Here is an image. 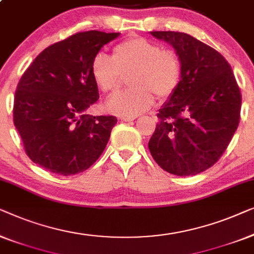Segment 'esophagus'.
Listing matches in <instances>:
<instances>
[{
  "label": "esophagus",
  "instance_id": "1",
  "mask_svg": "<svg viewBox=\"0 0 254 254\" xmlns=\"http://www.w3.org/2000/svg\"><path fill=\"white\" fill-rule=\"evenodd\" d=\"M135 117H121V121H124V122H131L133 121Z\"/></svg>",
  "mask_w": 254,
  "mask_h": 254
}]
</instances>
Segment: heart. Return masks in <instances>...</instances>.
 Instances as JSON below:
<instances>
[{"label": "heart", "mask_w": 254, "mask_h": 254, "mask_svg": "<svg viewBox=\"0 0 254 254\" xmlns=\"http://www.w3.org/2000/svg\"><path fill=\"white\" fill-rule=\"evenodd\" d=\"M130 71L132 87L107 102V108L116 115L133 117L146 112L154 103V94L170 98L183 77L176 53L163 51L159 44L141 37L120 42L113 49V57L98 53L91 61L93 81L105 93L119 90L122 73Z\"/></svg>", "instance_id": "1"}]
</instances>
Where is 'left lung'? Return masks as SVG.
<instances>
[{
    "label": "left lung",
    "mask_w": 254,
    "mask_h": 254,
    "mask_svg": "<svg viewBox=\"0 0 254 254\" xmlns=\"http://www.w3.org/2000/svg\"><path fill=\"white\" fill-rule=\"evenodd\" d=\"M180 57L178 90L159 110L149 152L168 173L192 176L213 167L237 130L242 94L228 61L215 49L173 31H154Z\"/></svg>",
    "instance_id": "1"
}]
</instances>
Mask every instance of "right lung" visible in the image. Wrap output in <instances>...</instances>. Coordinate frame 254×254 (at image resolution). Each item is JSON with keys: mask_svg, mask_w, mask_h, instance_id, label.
Here are the masks:
<instances>
[{"mask_svg": "<svg viewBox=\"0 0 254 254\" xmlns=\"http://www.w3.org/2000/svg\"><path fill=\"white\" fill-rule=\"evenodd\" d=\"M119 35L78 32L42 51L23 73L13 124L35 164L71 176L88 169L105 151L117 119L86 114L99 99L91 61Z\"/></svg>", "mask_w": 254, "mask_h": 254, "instance_id": "add662e5", "label": "right lung"}]
</instances>
